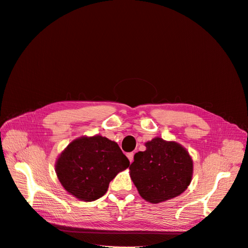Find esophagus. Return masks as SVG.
<instances>
[{
  "instance_id": "obj_1",
  "label": "esophagus",
  "mask_w": 248,
  "mask_h": 248,
  "mask_svg": "<svg viewBox=\"0 0 248 248\" xmlns=\"http://www.w3.org/2000/svg\"><path fill=\"white\" fill-rule=\"evenodd\" d=\"M127 157H128V159H129V161H130V162H132V161H133V159H134V153H133V152L127 153Z\"/></svg>"
}]
</instances>
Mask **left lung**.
<instances>
[{"label": "left lung", "mask_w": 248, "mask_h": 248, "mask_svg": "<svg viewBox=\"0 0 248 248\" xmlns=\"http://www.w3.org/2000/svg\"><path fill=\"white\" fill-rule=\"evenodd\" d=\"M146 150L134 155L130 176L142 198L160 203L180 195L190 184L193 162L185 148L176 142L154 138Z\"/></svg>", "instance_id": "left-lung-1"}]
</instances>
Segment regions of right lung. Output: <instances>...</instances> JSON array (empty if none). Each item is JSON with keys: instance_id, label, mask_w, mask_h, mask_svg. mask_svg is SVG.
Masks as SVG:
<instances>
[{"instance_id": "add662e5", "label": "right lung", "mask_w": 248, "mask_h": 248, "mask_svg": "<svg viewBox=\"0 0 248 248\" xmlns=\"http://www.w3.org/2000/svg\"><path fill=\"white\" fill-rule=\"evenodd\" d=\"M130 162L118 144L99 135L71 142L56 163V173L66 190L84 201L103 196L109 183Z\"/></svg>"}]
</instances>
